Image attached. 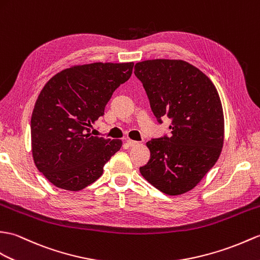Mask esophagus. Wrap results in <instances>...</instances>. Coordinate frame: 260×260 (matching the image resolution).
<instances>
[{"instance_id": "obj_1", "label": "esophagus", "mask_w": 260, "mask_h": 260, "mask_svg": "<svg viewBox=\"0 0 260 260\" xmlns=\"http://www.w3.org/2000/svg\"><path fill=\"white\" fill-rule=\"evenodd\" d=\"M126 144H127L129 147H134V146H136V145H138V144H140V143L136 142V141L129 140V138H128V140H126Z\"/></svg>"}]
</instances>
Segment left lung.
I'll return each mask as SVG.
<instances>
[{
  "label": "left lung",
  "instance_id": "8db88e82",
  "mask_svg": "<svg viewBox=\"0 0 260 260\" xmlns=\"http://www.w3.org/2000/svg\"><path fill=\"white\" fill-rule=\"evenodd\" d=\"M158 124L171 119V135L147 142L150 158L143 177L167 195L194 188L218 159L224 143V114L212 81L177 59H149L135 65Z\"/></svg>",
  "mask_w": 260,
  "mask_h": 260
}]
</instances>
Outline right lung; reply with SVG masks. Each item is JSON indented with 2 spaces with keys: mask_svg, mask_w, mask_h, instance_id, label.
I'll return each instance as SVG.
<instances>
[{
  "mask_svg": "<svg viewBox=\"0 0 260 260\" xmlns=\"http://www.w3.org/2000/svg\"><path fill=\"white\" fill-rule=\"evenodd\" d=\"M134 63H93L54 75L41 90L31 118L34 162L50 182L81 190L103 174L122 141L93 136L92 125L132 75Z\"/></svg>",
  "mask_w": 260,
  "mask_h": 260,
  "instance_id": "1",
  "label": "right lung"
}]
</instances>
